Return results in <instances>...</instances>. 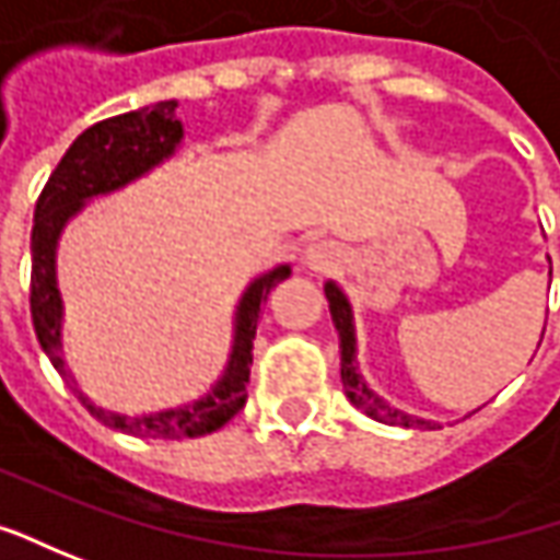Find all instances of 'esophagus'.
Segmentation results:
<instances>
[{
    "label": "esophagus",
    "mask_w": 560,
    "mask_h": 560,
    "mask_svg": "<svg viewBox=\"0 0 560 560\" xmlns=\"http://www.w3.org/2000/svg\"><path fill=\"white\" fill-rule=\"evenodd\" d=\"M340 260H343V250H340L335 242H316L303 250V266H306L310 272H318V276L338 269Z\"/></svg>",
    "instance_id": "1"
}]
</instances>
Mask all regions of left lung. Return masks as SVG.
<instances>
[{"instance_id": "1", "label": "left lung", "mask_w": 560, "mask_h": 560, "mask_svg": "<svg viewBox=\"0 0 560 560\" xmlns=\"http://www.w3.org/2000/svg\"><path fill=\"white\" fill-rule=\"evenodd\" d=\"M551 279V266H549ZM325 298H328V310H331V322H335V331L340 338V384H343V394L347 399L357 406L359 412H365L369 418H375L381 424H394V428H436V421L431 418H418V415L402 412L390 406L384 396H377L369 381L362 377L357 362V318H353V303L343 294L338 281H325Z\"/></svg>"}]
</instances>
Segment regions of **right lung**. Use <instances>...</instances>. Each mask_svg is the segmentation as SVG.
Here are the masks:
<instances>
[{
	"label": "right lung",
	"instance_id": "right-lung-1",
	"mask_svg": "<svg viewBox=\"0 0 560 560\" xmlns=\"http://www.w3.org/2000/svg\"><path fill=\"white\" fill-rule=\"evenodd\" d=\"M185 139L183 120H176V98L154 102V105L107 117L102 124L89 126L80 132L55 166L49 183L43 188L36 210H33V232H30V316L33 331L49 357L55 372L65 377L77 399L105 421L107 428L136 436H158V440H183V436L213 434L247 399V381H250V350L257 338V318L260 303L269 291L291 276V266L281 262L247 281L238 298L235 316H232V347L222 365L220 377L210 384V390L191 402L170 406L161 412L124 415L110 412L105 406H95L92 396L83 394L77 375L70 372L65 359V298L58 284V244L73 217L86 210L95 198L114 195L136 179L148 176L151 170L166 164Z\"/></svg>",
	"mask_w": 560,
	"mask_h": 560
}]
</instances>
